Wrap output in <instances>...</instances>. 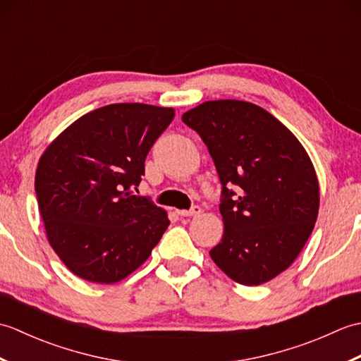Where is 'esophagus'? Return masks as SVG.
<instances>
[{
    "instance_id": "1",
    "label": "esophagus",
    "mask_w": 361,
    "mask_h": 361,
    "mask_svg": "<svg viewBox=\"0 0 361 361\" xmlns=\"http://www.w3.org/2000/svg\"><path fill=\"white\" fill-rule=\"evenodd\" d=\"M176 214H178L180 217H195V216H200L202 208L200 206H194L190 211H176Z\"/></svg>"
}]
</instances>
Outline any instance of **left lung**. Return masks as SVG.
I'll return each instance as SVG.
<instances>
[{"label":"left lung","instance_id":"left-lung-1","mask_svg":"<svg viewBox=\"0 0 361 361\" xmlns=\"http://www.w3.org/2000/svg\"><path fill=\"white\" fill-rule=\"evenodd\" d=\"M181 119L200 135L221 183L225 229L211 259L242 286L271 281L295 262L318 217L319 185L309 153L251 102L208 101Z\"/></svg>","mask_w":361,"mask_h":361}]
</instances>
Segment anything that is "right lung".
I'll use <instances>...</instances> for the list:
<instances>
[{
	"label": "right lung",
	"instance_id": "1",
	"mask_svg": "<svg viewBox=\"0 0 361 361\" xmlns=\"http://www.w3.org/2000/svg\"><path fill=\"white\" fill-rule=\"evenodd\" d=\"M173 116L166 106L105 105L74 121L42 153L38 211L52 250L75 276L116 283L163 237L167 212L130 188L140 186L145 157Z\"/></svg>",
	"mask_w": 361,
	"mask_h": 361
}]
</instances>
